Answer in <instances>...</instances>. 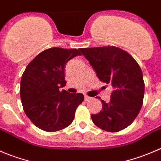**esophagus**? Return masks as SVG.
Here are the masks:
<instances>
[{
	"label": "esophagus",
	"mask_w": 161,
	"mask_h": 161,
	"mask_svg": "<svg viewBox=\"0 0 161 161\" xmlns=\"http://www.w3.org/2000/svg\"><path fill=\"white\" fill-rule=\"evenodd\" d=\"M92 99V98H91V97L87 96V95H85L84 96V100H85L86 102H88V101H91V100Z\"/></svg>",
	"instance_id": "esophagus-1"
}]
</instances>
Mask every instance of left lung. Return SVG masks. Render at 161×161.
Wrapping results in <instances>:
<instances>
[{"mask_svg":"<svg viewBox=\"0 0 161 161\" xmlns=\"http://www.w3.org/2000/svg\"><path fill=\"white\" fill-rule=\"evenodd\" d=\"M80 51L98 79L114 87L109 103L101 100L103 109L92 114V121L106 131L125 129L134 121L142 106L145 84L141 68L130 54L114 46Z\"/></svg>","mask_w":161,"mask_h":161,"instance_id":"8db88e82","label":"left lung"}]
</instances>
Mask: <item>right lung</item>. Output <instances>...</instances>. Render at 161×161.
I'll use <instances>...</instances> for the list:
<instances>
[{"label": "right lung", "instance_id": "add662e5", "mask_svg": "<svg viewBox=\"0 0 161 161\" xmlns=\"http://www.w3.org/2000/svg\"><path fill=\"white\" fill-rule=\"evenodd\" d=\"M80 55L76 48L52 47L41 52L26 66L20 83L21 102L25 114L40 129L59 131L74 120L84 95L59 88L66 84V63Z\"/></svg>", "mask_w": 161, "mask_h": 161}]
</instances>
